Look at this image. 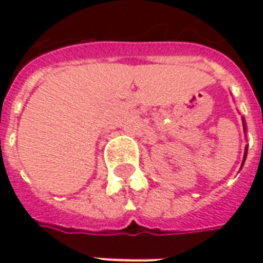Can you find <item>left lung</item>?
Instances as JSON below:
<instances>
[{
	"label": "left lung",
	"mask_w": 263,
	"mask_h": 263,
	"mask_svg": "<svg viewBox=\"0 0 263 263\" xmlns=\"http://www.w3.org/2000/svg\"><path fill=\"white\" fill-rule=\"evenodd\" d=\"M243 160H245V158H243Z\"/></svg>",
	"instance_id": "1"
}]
</instances>
